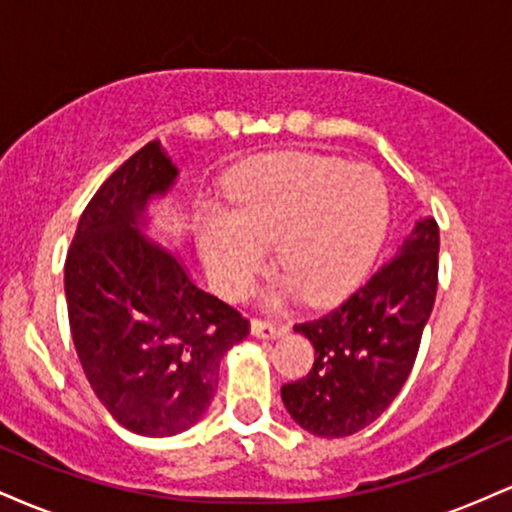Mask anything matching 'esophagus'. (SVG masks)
Wrapping results in <instances>:
<instances>
[{
  "instance_id": "esophagus-1",
  "label": "esophagus",
  "mask_w": 512,
  "mask_h": 512,
  "mask_svg": "<svg viewBox=\"0 0 512 512\" xmlns=\"http://www.w3.org/2000/svg\"><path fill=\"white\" fill-rule=\"evenodd\" d=\"M286 330H289V325H284V322L279 320H262V317H252L250 322V332L260 339H276Z\"/></svg>"
}]
</instances>
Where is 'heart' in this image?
Here are the masks:
<instances>
[{"label": "heart", "instance_id": "obj_1", "mask_svg": "<svg viewBox=\"0 0 512 512\" xmlns=\"http://www.w3.org/2000/svg\"><path fill=\"white\" fill-rule=\"evenodd\" d=\"M236 214L211 216L204 260L223 291L238 296L264 267L267 245L305 301L354 289L383 245L390 199L378 170L342 158L291 154L262 163L233 195Z\"/></svg>", "mask_w": 512, "mask_h": 512}]
</instances>
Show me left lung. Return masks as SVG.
Listing matches in <instances>:
<instances>
[{
	"label": "left lung",
	"mask_w": 512,
	"mask_h": 512,
	"mask_svg": "<svg viewBox=\"0 0 512 512\" xmlns=\"http://www.w3.org/2000/svg\"><path fill=\"white\" fill-rule=\"evenodd\" d=\"M438 223L424 219L361 289L330 313L301 322L315 363L281 387L298 426L320 438L373 424L407 383L438 291Z\"/></svg>",
	"instance_id": "left-lung-1"
}]
</instances>
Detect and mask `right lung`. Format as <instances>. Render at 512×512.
<instances>
[{
	"label": "right lung",
	"mask_w": 512,
	"mask_h": 512,
	"mask_svg": "<svg viewBox=\"0 0 512 512\" xmlns=\"http://www.w3.org/2000/svg\"><path fill=\"white\" fill-rule=\"evenodd\" d=\"M178 168L149 142L86 204L64 262L69 327L88 383L110 416L139 436L195 426L219 385V363L250 332L248 317L197 289L178 257L139 221Z\"/></svg>",
	"instance_id": "right-lung-1"
}]
</instances>
